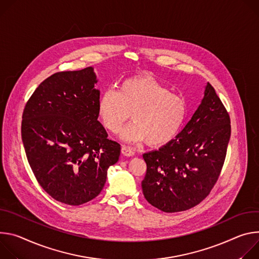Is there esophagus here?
Listing matches in <instances>:
<instances>
[{
    "instance_id": "1",
    "label": "esophagus",
    "mask_w": 259,
    "mask_h": 259,
    "mask_svg": "<svg viewBox=\"0 0 259 259\" xmlns=\"http://www.w3.org/2000/svg\"><path fill=\"white\" fill-rule=\"evenodd\" d=\"M121 152H122V154L125 155V156H134V155H135V150H134V148H132V147H130V146H122Z\"/></svg>"
}]
</instances>
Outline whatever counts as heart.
Returning a JSON list of instances; mask_svg holds the SVG:
<instances>
[{
  "label": "heart",
  "instance_id": "obj_1",
  "mask_svg": "<svg viewBox=\"0 0 259 259\" xmlns=\"http://www.w3.org/2000/svg\"><path fill=\"white\" fill-rule=\"evenodd\" d=\"M103 125L117 133L132 114L134 119L121 132L128 142L145 141L161 147L174 141L187 116V102L150 76H136L123 80L118 91L106 90L98 102Z\"/></svg>",
  "mask_w": 259,
  "mask_h": 259
}]
</instances>
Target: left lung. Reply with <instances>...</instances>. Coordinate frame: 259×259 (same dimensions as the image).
Returning <instances> with one entry per match:
<instances>
[{"label": "left lung", "mask_w": 259, "mask_h": 259, "mask_svg": "<svg viewBox=\"0 0 259 259\" xmlns=\"http://www.w3.org/2000/svg\"><path fill=\"white\" fill-rule=\"evenodd\" d=\"M191 119L174 141L143 154L147 170L142 189L165 213L188 210L217 182L231 138V118L210 83Z\"/></svg>", "instance_id": "obj_1"}]
</instances>
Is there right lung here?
I'll return each mask as SVG.
<instances>
[{"mask_svg": "<svg viewBox=\"0 0 259 259\" xmlns=\"http://www.w3.org/2000/svg\"><path fill=\"white\" fill-rule=\"evenodd\" d=\"M97 82L92 67L57 72L38 86L22 114L23 147L38 183L70 206L98 196L120 155L98 120Z\"/></svg>", "mask_w": 259, "mask_h": 259, "instance_id": "obj_1", "label": "right lung"}]
</instances>
